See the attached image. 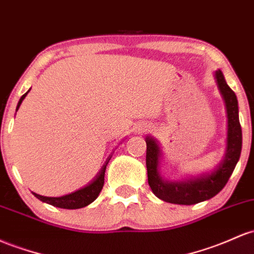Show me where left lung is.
Here are the masks:
<instances>
[{"instance_id":"8db88e82","label":"left lung","mask_w":254,"mask_h":254,"mask_svg":"<svg viewBox=\"0 0 254 254\" xmlns=\"http://www.w3.org/2000/svg\"><path fill=\"white\" fill-rule=\"evenodd\" d=\"M216 79L219 90L224 97L228 113V144L224 160L221 165L210 174L199 177L188 178L176 182H165L158 172L159 148L154 140L147 137L146 165L148 175V185L159 199L177 205H194L211 199L224 188L229 180L239 159L242 148V130L239 121L238 99L235 93L225 82L222 71L216 72Z\"/></svg>"}]
</instances>
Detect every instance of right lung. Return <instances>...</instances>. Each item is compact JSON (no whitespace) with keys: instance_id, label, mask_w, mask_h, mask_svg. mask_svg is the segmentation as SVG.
Here are the masks:
<instances>
[{"instance_id":"add662e5","label":"right lung","mask_w":254,"mask_h":254,"mask_svg":"<svg viewBox=\"0 0 254 254\" xmlns=\"http://www.w3.org/2000/svg\"><path fill=\"white\" fill-rule=\"evenodd\" d=\"M27 93H29V91H27ZM27 93H25L24 95L20 97V100H19V102H18V106H16V111H18V108L20 107V104L23 102L25 96L27 95ZM110 159H111V157H108L107 161L105 163L104 168L101 169V171L99 172V175H97L96 178L93 181V182L89 183V185L84 187V188L74 191V193H71L68 195H65V196H60V197L42 196V195L36 194V193H33V195H35L37 199H40L41 201L55 206V207L67 208V210H76V208L85 207V206L91 204V202H93L94 200L99 196L100 191L102 190V187H104V183H105L106 166H107Z\"/></svg>"}]
</instances>
